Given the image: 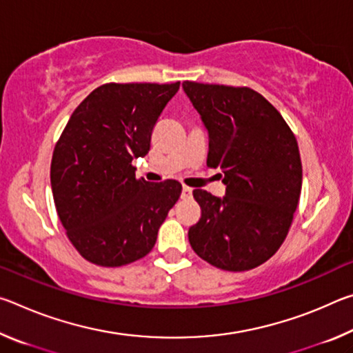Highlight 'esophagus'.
Masks as SVG:
<instances>
[{"label":"esophagus","instance_id":"esophagus-1","mask_svg":"<svg viewBox=\"0 0 353 353\" xmlns=\"http://www.w3.org/2000/svg\"><path fill=\"white\" fill-rule=\"evenodd\" d=\"M191 193H193V190H191L190 187H182V199H188L191 198Z\"/></svg>","mask_w":353,"mask_h":353}]
</instances>
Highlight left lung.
Wrapping results in <instances>:
<instances>
[{"label":"left lung","mask_w":353,"mask_h":353,"mask_svg":"<svg viewBox=\"0 0 353 353\" xmlns=\"http://www.w3.org/2000/svg\"><path fill=\"white\" fill-rule=\"evenodd\" d=\"M208 132L207 166L223 170L225 196L194 190L201 219L191 248L224 271L270 260L288 235L301 198L302 163L294 134L270 101L248 87L182 83Z\"/></svg>","instance_id":"obj_1"}]
</instances>
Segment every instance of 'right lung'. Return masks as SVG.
<instances>
[{
    "mask_svg": "<svg viewBox=\"0 0 353 353\" xmlns=\"http://www.w3.org/2000/svg\"><path fill=\"white\" fill-rule=\"evenodd\" d=\"M179 85L104 83L76 107L56 143L51 188L59 219L94 265L123 266L151 252L182 193L172 179H137L132 166L148 154L155 123Z\"/></svg>",
    "mask_w": 353,
    "mask_h": 353,
    "instance_id": "obj_1",
    "label": "right lung"
}]
</instances>
